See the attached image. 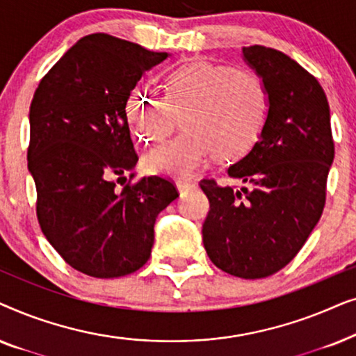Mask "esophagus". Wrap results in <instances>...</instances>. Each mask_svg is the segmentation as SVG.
<instances>
[{
	"label": "esophagus",
	"mask_w": 356,
	"mask_h": 356,
	"mask_svg": "<svg viewBox=\"0 0 356 356\" xmlns=\"http://www.w3.org/2000/svg\"><path fill=\"white\" fill-rule=\"evenodd\" d=\"M177 188H178L179 193L184 194V193L191 191V189L196 188V183L188 181V179H178V181H177Z\"/></svg>",
	"instance_id": "obj_1"
}]
</instances>
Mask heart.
<instances>
[{
	"instance_id": "b5f03b06",
	"label": "heart",
	"mask_w": 356,
	"mask_h": 356,
	"mask_svg": "<svg viewBox=\"0 0 356 356\" xmlns=\"http://www.w3.org/2000/svg\"><path fill=\"white\" fill-rule=\"evenodd\" d=\"M269 95L254 71L220 63L193 61L165 79L163 97L136 89L124 104L131 133L157 144L179 123L183 131L147 154L145 168L173 178L191 177L216 155L236 159L248 152L264 128Z\"/></svg>"
}]
</instances>
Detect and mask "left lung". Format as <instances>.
<instances>
[{"label":"left lung","mask_w":356,"mask_h":356,"mask_svg":"<svg viewBox=\"0 0 356 356\" xmlns=\"http://www.w3.org/2000/svg\"><path fill=\"white\" fill-rule=\"evenodd\" d=\"M243 55L262 77L269 111L252 149L228 167L243 186L199 183L211 204L202 240L218 269L264 279L298 254L323 216L335 147L319 81L275 48L245 47Z\"/></svg>","instance_id":"8db88e82"}]
</instances>
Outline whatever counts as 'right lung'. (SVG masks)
Returning <instances> with one entry per match:
<instances>
[{
  "label": "right lung",
  "instance_id": "1",
  "mask_svg": "<svg viewBox=\"0 0 356 356\" xmlns=\"http://www.w3.org/2000/svg\"><path fill=\"white\" fill-rule=\"evenodd\" d=\"M167 56L90 33L33 94L27 167L38 225L65 262L86 275L115 279L140 269L152 251L155 217L179 196L172 179H134L138 154L124 113L140 76Z\"/></svg>",
  "mask_w": 356,
  "mask_h": 356
}]
</instances>
